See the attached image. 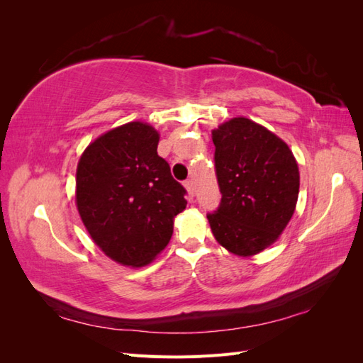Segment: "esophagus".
Returning a JSON list of instances; mask_svg holds the SVG:
<instances>
[{"label": "esophagus", "mask_w": 363, "mask_h": 363, "mask_svg": "<svg viewBox=\"0 0 363 363\" xmlns=\"http://www.w3.org/2000/svg\"><path fill=\"white\" fill-rule=\"evenodd\" d=\"M184 188H186V191H188V194H189V200H194V196H195L194 182H192V180H186V182H184Z\"/></svg>", "instance_id": "obj_1"}]
</instances>
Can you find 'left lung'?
I'll list each match as a JSON object with an SVG mask.
<instances>
[{
	"label": "left lung",
	"mask_w": 363,
	"mask_h": 363,
	"mask_svg": "<svg viewBox=\"0 0 363 363\" xmlns=\"http://www.w3.org/2000/svg\"><path fill=\"white\" fill-rule=\"evenodd\" d=\"M212 139L221 192L218 208L207 213L212 233L233 255H257L276 242L294 215L298 164L280 138L247 118L227 121Z\"/></svg>",
	"instance_id": "1"
}]
</instances>
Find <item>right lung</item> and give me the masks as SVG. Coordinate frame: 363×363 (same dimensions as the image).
Listing matches in <instances>:
<instances>
[{
  "instance_id": "right-lung-1",
  "label": "right lung",
  "mask_w": 363,
  "mask_h": 363,
  "mask_svg": "<svg viewBox=\"0 0 363 363\" xmlns=\"http://www.w3.org/2000/svg\"><path fill=\"white\" fill-rule=\"evenodd\" d=\"M159 133L128 123L84 150L77 167L75 201L82 221L106 256L144 267L168 245L186 189L157 155Z\"/></svg>"
}]
</instances>
